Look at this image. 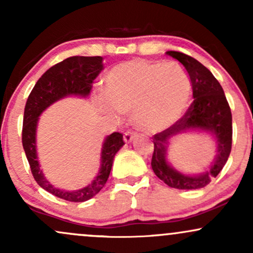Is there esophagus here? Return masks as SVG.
Masks as SVG:
<instances>
[{
	"instance_id": "1",
	"label": "esophagus",
	"mask_w": 253,
	"mask_h": 253,
	"mask_svg": "<svg viewBox=\"0 0 253 253\" xmlns=\"http://www.w3.org/2000/svg\"><path fill=\"white\" fill-rule=\"evenodd\" d=\"M135 135H136V133L134 132V130H132V129L126 130L124 134V140L126 141V143H129V141L133 140V138H134Z\"/></svg>"
}]
</instances>
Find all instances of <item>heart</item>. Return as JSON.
<instances>
[{"mask_svg":"<svg viewBox=\"0 0 253 253\" xmlns=\"http://www.w3.org/2000/svg\"><path fill=\"white\" fill-rule=\"evenodd\" d=\"M110 103L123 113L134 112V123L146 132L175 125L189 106L191 84L177 63L132 59L115 65L106 77ZM108 109L112 108L106 102Z\"/></svg>","mask_w":253,"mask_h":253,"instance_id":"b5f03b06","label":"heart"}]
</instances>
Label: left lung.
Returning <instances> with one entry per match:
<instances>
[{
    "label": "left lung",
    "mask_w": 253,
    "mask_h": 253,
    "mask_svg": "<svg viewBox=\"0 0 253 253\" xmlns=\"http://www.w3.org/2000/svg\"><path fill=\"white\" fill-rule=\"evenodd\" d=\"M184 66L193 88L194 101L184 115L169 128L153 135L155 150L151 167L158 178L176 189H200L210 184L225 167L232 149V113L222 86L213 74L195 58L177 51H168ZM211 130L217 138L218 157L207 173L199 176L182 175L165 161L167 141L173 135L187 129Z\"/></svg>",
    "instance_id": "8db88e82"
}]
</instances>
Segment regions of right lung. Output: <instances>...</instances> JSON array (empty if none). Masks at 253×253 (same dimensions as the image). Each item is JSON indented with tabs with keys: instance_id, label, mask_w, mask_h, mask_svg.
Listing matches in <instances>:
<instances>
[{
	"instance_id": "add662e5",
	"label": "right lung",
	"mask_w": 253,
	"mask_h": 253,
	"mask_svg": "<svg viewBox=\"0 0 253 253\" xmlns=\"http://www.w3.org/2000/svg\"><path fill=\"white\" fill-rule=\"evenodd\" d=\"M102 57L74 56L57 63L48 69L32 89L25 106L22 125V145L30 163L32 175L38 184L52 195L70 202H83L95 196L106 184L115 153L125 145L124 135L119 132L107 136L101 156V169L96 178L88 187L76 191L57 189L45 179L37 161L36 128L38 117L50 104L68 95H89L92 81L103 69Z\"/></svg>"
}]
</instances>
